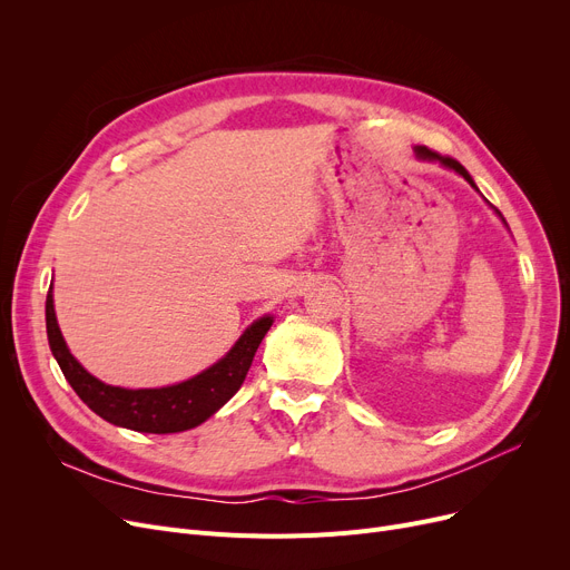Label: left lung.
Masks as SVG:
<instances>
[{"mask_svg":"<svg viewBox=\"0 0 570 570\" xmlns=\"http://www.w3.org/2000/svg\"><path fill=\"white\" fill-rule=\"evenodd\" d=\"M413 153H415V157L417 159H421V161H434V164H441L443 168H451V170H455L458 175H462L464 179H466V183L478 191V187H475V183H473V177L466 173V168L460 164V161H455V159H451V157H441V155H436V153H432V149H428L425 145H415L413 147ZM492 207V205H490ZM494 209V213H497V217L505 224V219L501 217V213H499V209L497 207H492Z\"/></svg>","mask_w":570,"mask_h":570,"instance_id":"obj_1","label":"left lung"}]
</instances>
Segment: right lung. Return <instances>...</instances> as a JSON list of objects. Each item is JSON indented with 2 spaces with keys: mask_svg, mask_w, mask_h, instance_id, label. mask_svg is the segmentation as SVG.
Here are the masks:
<instances>
[{
  "mask_svg": "<svg viewBox=\"0 0 570 570\" xmlns=\"http://www.w3.org/2000/svg\"><path fill=\"white\" fill-rule=\"evenodd\" d=\"M273 323V314L256 318L224 357L187 381L131 391V387L99 381L76 361L57 325L52 286L46 297L48 344L76 395L104 421L145 434L185 432L205 423L209 415H215L239 391L252 367L254 353Z\"/></svg>",
  "mask_w": 570,
  "mask_h": 570,
  "instance_id": "1",
  "label": "right lung"
}]
</instances>
